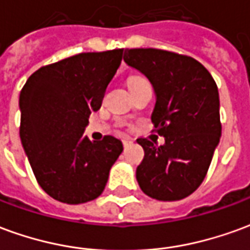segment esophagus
<instances>
[{
    "label": "esophagus",
    "instance_id": "1",
    "mask_svg": "<svg viewBox=\"0 0 250 250\" xmlns=\"http://www.w3.org/2000/svg\"><path fill=\"white\" fill-rule=\"evenodd\" d=\"M131 143H132V141H131V139H128V138L123 139V146H125V148H127V147L130 146Z\"/></svg>",
    "mask_w": 250,
    "mask_h": 250
}]
</instances>
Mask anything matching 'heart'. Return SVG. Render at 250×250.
I'll return each mask as SVG.
<instances>
[{
  "label": "heart",
  "instance_id": "b5f03b06",
  "mask_svg": "<svg viewBox=\"0 0 250 250\" xmlns=\"http://www.w3.org/2000/svg\"><path fill=\"white\" fill-rule=\"evenodd\" d=\"M147 83V80L145 77H141V76H132L130 77V80H128V87L132 88V87H138V85H142V84H145Z\"/></svg>",
  "mask_w": 250,
  "mask_h": 250
}]
</instances>
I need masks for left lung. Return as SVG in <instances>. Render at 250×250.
Wrapping results in <instances>:
<instances>
[{"instance_id": "obj_1", "label": "left lung", "mask_w": 250, "mask_h": 250, "mask_svg": "<svg viewBox=\"0 0 250 250\" xmlns=\"http://www.w3.org/2000/svg\"><path fill=\"white\" fill-rule=\"evenodd\" d=\"M125 62L150 80L157 102L151 122L165 145L138 139L145 158L136 167L142 191L158 201H179L206 177L221 138L220 96L214 79L193 57L174 52L125 49Z\"/></svg>"}]
</instances>
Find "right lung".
Listing matches in <instances>:
<instances>
[{"label": "right lung", "mask_w": 250, "mask_h": 250, "mask_svg": "<svg viewBox=\"0 0 250 250\" xmlns=\"http://www.w3.org/2000/svg\"><path fill=\"white\" fill-rule=\"evenodd\" d=\"M122 56L123 49L79 53L41 66L21 89V143L39 185L56 201L77 205L98 198L123 151L114 136L91 142L83 135Z\"/></svg>", "instance_id": "add662e5"}]
</instances>
